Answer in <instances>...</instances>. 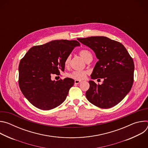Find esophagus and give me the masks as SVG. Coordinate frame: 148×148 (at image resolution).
Segmentation results:
<instances>
[{
    "label": "esophagus",
    "instance_id": "34e87169",
    "mask_svg": "<svg viewBox=\"0 0 148 148\" xmlns=\"http://www.w3.org/2000/svg\"><path fill=\"white\" fill-rule=\"evenodd\" d=\"M81 82V81L80 80H77V79H75V80L74 81V82H75V84H79Z\"/></svg>",
    "mask_w": 148,
    "mask_h": 148
}]
</instances>
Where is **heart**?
I'll list each match as a JSON object with an SVG mask.
<instances>
[{
    "label": "heart",
    "instance_id": "b5f03b06",
    "mask_svg": "<svg viewBox=\"0 0 148 148\" xmlns=\"http://www.w3.org/2000/svg\"><path fill=\"white\" fill-rule=\"evenodd\" d=\"M79 54L80 56L84 59L86 61L90 58H92V55L91 54V53L87 50V49H83L80 50L79 51ZM71 60V56L70 55H68L67 56V57L65 59V61H64V64L66 66L69 65V62ZM87 75V72L86 71H82V70H74L73 72L69 73L68 74V76L73 79H77V80H81L83 79L84 78H86V76Z\"/></svg>",
    "mask_w": 148,
    "mask_h": 148
}]
</instances>
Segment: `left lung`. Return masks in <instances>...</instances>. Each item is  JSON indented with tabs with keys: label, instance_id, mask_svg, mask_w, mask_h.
<instances>
[{
	"label": "left lung",
	"instance_id": "1",
	"mask_svg": "<svg viewBox=\"0 0 148 148\" xmlns=\"http://www.w3.org/2000/svg\"><path fill=\"white\" fill-rule=\"evenodd\" d=\"M91 48L99 60L91 75L92 79L103 78L101 85L90 81L86 95L95 106L108 109L119 103L131 90L134 62L127 50L118 41L107 37L78 38Z\"/></svg>",
	"mask_w": 148,
	"mask_h": 148
}]
</instances>
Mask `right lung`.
I'll use <instances>...</instances> for the list:
<instances>
[{"mask_svg":"<svg viewBox=\"0 0 148 148\" xmlns=\"http://www.w3.org/2000/svg\"><path fill=\"white\" fill-rule=\"evenodd\" d=\"M79 43L77 40H53L29 49L18 66V85L27 99L42 110L53 109L64 102L74 80L52 81L53 74L64 71L65 59Z\"/></svg>","mask_w":148,"mask_h":148,"instance_id":"1","label":"right lung"}]
</instances>
